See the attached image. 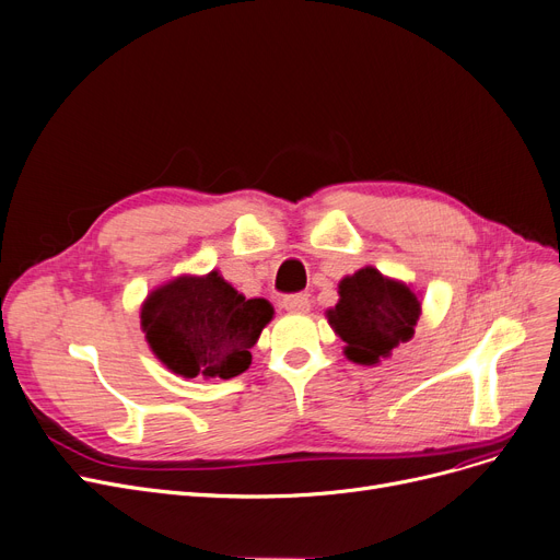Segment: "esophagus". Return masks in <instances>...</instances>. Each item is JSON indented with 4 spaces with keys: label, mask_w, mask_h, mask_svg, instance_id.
Returning <instances> with one entry per match:
<instances>
[{
    "label": "esophagus",
    "mask_w": 560,
    "mask_h": 560,
    "mask_svg": "<svg viewBox=\"0 0 560 560\" xmlns=\"http://www.w3.org/2000/svg\"><path fill=\"white\" fill-rule=\"evenodd\" d=\"M281 304H283V308H285V311H290V313H308V308H311L308 298H306V295H302V293L283 298V302H281Z\"/></svg>",
    "instance_id": "obj_1"
}]
</instances>
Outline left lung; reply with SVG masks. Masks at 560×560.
<instances>
[{
    "instance_id": "8db88e82",
    "label": "left lung",
    "mask_w": 560,
    "mask_h": 560,
    "mask_svg": "<svg viewBox=\"0 0 560 560\" xmlns=\"http://www.w3.org/2000/svg\"><path fill=\"white\" fill-rule=\"evenodd\" d=\"M325 315L346 343L343 354L350 361L377 366L415 336L421 300L409 283L366 265L338 281V302Z\"/></svg>"
}]
</instances>
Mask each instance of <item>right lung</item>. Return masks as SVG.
Returning <instances> with one entry per match:
<instances>
[{
	"instance_id": "obj_1",
	"label": "right lung",
	"mask_w": 560,
	"mask_h": 560,
	"mask_svg": "<svg viewBox=\"0 0 560 560\" xmlns=\"http://www.w3.org/2000/svg\"><path fill=\"white\" fill-rule=\"evenodd\" d=\"M275 306L247 300L220 275H180L153 288L139 308L151 352L180 377L231 380L252 363V348Z\"/></svg>"
}]
</instances>
